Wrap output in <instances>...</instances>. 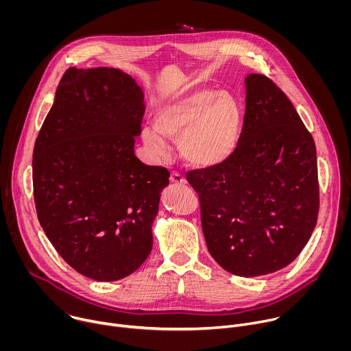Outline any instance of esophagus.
Listing matches in <instances>:
<instances>
[{"label":"esophagus","instance_id":"obj_1","mask_svg":"<svg viewBox=\"0 0 351 351\" xmlns=\"http://www.w3.org/2000/svg\"><path fill=\"white\" fill-rule=\"evenodd\" d=\"M169 180H171V183H175V184H186V178L178 172H172Z\"/></svg>","mask_w":351,"mask_h":351}]
</instances>
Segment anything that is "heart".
<instances>
[{"label": "heart", "instance_id": "obj_1", "mask_svg": "<svg viewBox=\"0 0 351 351\" xmlns=\"http://www.w3.org/2000/svg\"><path fill=\"white\" fill-rule=\"evenodd\" d=\"M154 126H143L141 141L149 156L168 153L167 138L176 140L182 156L198 168L226 162L239 143L241 110L236 98L211 87L178 91L156 107Z\"/></svg>", "mask_w": 351, "mask_h": 351}]
</instances>
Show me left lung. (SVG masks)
Returning <instances> with one entry per match:
<instances>
[{"label": "left lung", "mask_w": 351, "mask_h": 351, "mask_svg": "<svg viewBox=\"0 0 351 351\" xmlns=\"http://www.w3.org/2000/svg\"><path fill=\"white\" fill-rule=\"evenodd\" d=\"M232 157L187 172L198 193L208 252L228 272L253 278L287 267L317 225L319 186L311 133L286 94L250 73Z\"/></svg>", "instance_id": "8db88e82"}]
</instances>
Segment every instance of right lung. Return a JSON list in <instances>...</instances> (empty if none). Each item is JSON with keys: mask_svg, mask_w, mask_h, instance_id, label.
<instances>
[{"mask_svg": "<svg viewBox=\"0 0 351 351\" xmlns=\"http://www.w3.org/2000/svg\"><path fill=\"white\" fill-rule=\"evenodd\" d=\"M144 93L115 68H69L33 149L40 225L79 274L114 282L153 248V222L169 184L164 167L134 154Z\"/></svg>", "mask_w": 351, "mask_h": 351, "instance_id": "add662e5", "label": "right lung"}]
</instances>
